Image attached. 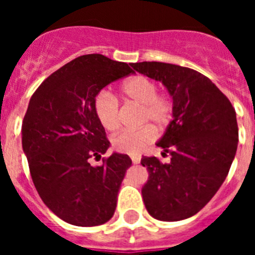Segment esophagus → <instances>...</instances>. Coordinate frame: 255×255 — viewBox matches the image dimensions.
Returning <instances> with one entry per match:
<instances>
[{"label":"esophagus","instance_id":"1","mask_svg":"<svg viewBox=\"0 0 255 255\" xmlns=\"http://www.w3.org/2000/svg\"><path fill=\"white\" fill-rule=\"evenodd\" d=\"M130 157H131V161H132V163H134V164L140 163V159H141L140 155H138V154H132V155H130Z\"/></svg>","mask_w":255,"mask_h":255}]
</instances>
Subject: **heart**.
Returning <instances> with one entry per match:
<instances>
[{
    "mask_svg": "<svg viewBox=\"0 0 255 255\" xmlns=\"http://www.w3.org/2000/svg\"><path fill=\"white\" fill-rule=\"evenodd\" d=\"M121 94L126 101L140 106V124L152 123L155 128L163 129L172 121L175 103L171 96L158 93V85L145 75H135L121 85ZM93 111L98 123L107 131H115L120 126L119 102L106 91L94 97ZM155 139L152 126H141L136 130H124L112 138V148L126 154H138Z\"/></svg>",
    "mask_w": 255,
    "mask_h": 255,
    "instance_id": "1",
    "label": "heart"
}]
</instances>
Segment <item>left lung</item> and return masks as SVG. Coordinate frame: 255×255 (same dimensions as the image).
Listing matches in <instances>:
<instances>
[{"mask_svg":"<svg viewBox=\"0 0 255 255\" xmlns=\"http://www.w3.org/2000/svg\"><path fill=\"white\" fill-rule=\"evenodd\" d=\"M131 66L163 83L175 103L173 120L157 143L163 155L170 153V162L141 158L149 172L144 204L155 220H185L208 203L229 173L239 141L235 108L195 70L155 61Z\"/></svg>","mask_w":255,"mask_h":255,"instance_id":"8db88e82","label":"left lung"}]
</instances>
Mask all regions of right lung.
Instances as JSON below:
<instances>
[{
  "mask_svg": "<svg viewBox=\"0 0 255 255\" xmlns=\"http://www.w3.org/2000/svg\"><path fill=\"white\" fill-rule=\"evenodd\" d=\"M132 73L125 62L84 55L58 69L33 93L21 126L30 176L47 207L75 226H98L116 209L128 154L103 157L110 141L93 111L101 89Z\"/></svg>",
  "mask_w": 255,
  "mask_h": 255,
  "instance_id": "obj_1",
  "label": "right lung"
}]
</instances>
